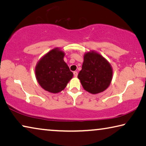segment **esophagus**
Listing matches in <instances>:
<instances>
[{
	"mask_svg": "<svg viewBox=\"0 0 146 146\" xmlns=\"http://www.w3.org/2000/svg\"><path fill=\"white\" fill-rule=\"evenodd\" d=\"M73 74H74V77H77L78 76V72H76V71H74L73 72Z\"/></svg>",
	"mask_w": 146,
	"mask_h": 146,
	"instance_id": "34e87169",
	"label": "esophagus"
}]
</instances>
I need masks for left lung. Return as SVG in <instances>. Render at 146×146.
Wrapping results in <instances>:
<instances>
[{"label":"left lung","mask_w":146,"mask_h":146,"mask_svg":"<svg viewBox=\"0 0 146 146\" xmlns=\"http://www.w3.org/2000/svg\"><path fill=\"white\" fill-rule=\"evenodd\" d=\"M83 89L95 94L108 88L113 78V69L104 57L92 51L84 55L82 69L78 74Z\"/></svg>","instance_id":"1"}]
</instances>
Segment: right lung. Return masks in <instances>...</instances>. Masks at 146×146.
Here are the masks:
<instances>
[{"instance_id":"obj_1","label":"right lung","mask_w":146,"mask_h":146,"mask_svg":"<svg viewBox=\"0 0 146 146\" xmlns=\"http://www.w3.org/2000/svg\"><path fill=\"white\" fill-rule=\"evenodd\" d=\"M64 53L59 48L48 52L35 66V77L42 89L52 93L64 90L73 73L64 61Z\"/></svg>"}]
</instances>
